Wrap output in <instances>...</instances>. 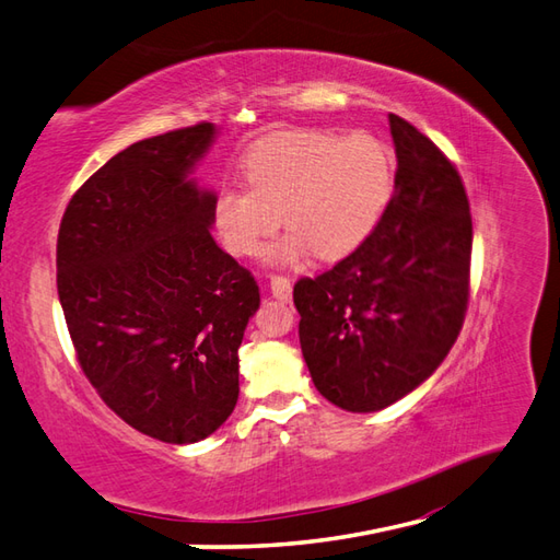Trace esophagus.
Masks as SVG:
<instances>
[{"label": "esophagus", "mask_w": 560, "mask_h": 560, "mask_svg": "<svg viewBox=\"0 0 560 560\" xmlns=\"http://www.w3.org/2000/svg\"><path fill=\"white\" fill-rule=\"evenodd\" d=\"M269 289H271V295H275L277 300H281V303H291L293 298V285L291 281L281 277V275H271L269 279Z\"/></svg>", "instance_id": "34e87169"}]
</instances>
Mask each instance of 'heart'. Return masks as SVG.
<instances>
[{
	"label": "heart",
	"instance_id": "heart-1",
	"mask_svg": "<svg viewBox=\"0 0 560 560\" xmlns=\"http://www.w3.org/2000/svg\"><path fill=\"white\" fill-rule=\"evenodd\" d=\"M243 186H224L212 200V224L222 246L253 257L281 224L291 232L269 248L279 265L317 253L342 260L376 232L395 191V158L371 132L336 137L317 130H281L257 139L241 163Z\"/></svg>",
	"mask_w": 560,
	"mask_h": 560
}]
</instances>
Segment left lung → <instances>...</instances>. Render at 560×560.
Masks as SVG:
<instances>
[{"label": "left lung", "mask_w": 560, "mask_h": 560, "mask_svg": "<svg viewBox=\"0 0 560 560\" xmlns=\"http://www.w3.org/2000/svg\"><path fill=\"white\" fill-rule=\"evenodd\" d=\"M397 172L390 206L364 246L295 283L300 348L317 390L369 413L433 376L462 331L472 222L454 163L390 113Z\"/></svg>", "instance_id": "8db88e82"}]
</instances>
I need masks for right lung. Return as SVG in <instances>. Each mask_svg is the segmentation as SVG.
Returning a JSON list of instances; mask_svg holds the SVG:
<instances>
[{
	"label": "right lung",
	"instance_id": "right-lung-1",
	"mask_svg": "<svg viewBox=\"0 0 560 560\" xmlns=\"http://www.w3.org/2000/svg\"><path fill=\"white\" fill-rule=\"evenodd\" d=\"M198 122L127 147L70 198L56 289L84 376L139 433L189 444L238 399V346L260 307L246 267L210 236L214 194L189 177Z\"/></svg>",
	"mask_w": 560,
	"mask_h": 560
}]
</instances>
